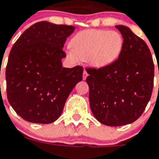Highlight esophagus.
<instances>
[{
    "label": "esophagus",
    "instance_id": "obj_1",
    "mask_svg": "<svg viewBox=\"0 0 159 159\" xmlns=\"http://www.w3.org/2000/svg\"><path fill=\"white\" fill-rule=\"evenodd\" d=\"M87 76H88V73H87L86 70H84V72H83V74H82V77H83V80H86V78L87 77Z\"/></svg>",
    "mask_w": 159,
    "mask_h": 159
}]
</instances>
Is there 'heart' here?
<instances>
[{
	"mask_svg": "<svg viewBox=\"0 0 159 159\" xmlns=\"http://www.w3.org/2000/svg\"><path fill=\"white\" fill-rule=\"evenodd\" d=\"M67 54L72 60L88 62L93 68L109 67L120 57L124 47V39L116 30H85L78 32L71 40Z\"/></svg>",
	"mask_w": 159,
	"mask_h": 159,
	"instance_id": "b5f03b06",
	"label": "heart"
}]
</instances>
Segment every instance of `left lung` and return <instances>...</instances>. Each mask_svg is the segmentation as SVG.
Listing matches in <instances>:
<instances>
[{"label":"left lung","mask_w":159,"mask_h":159,"mask_svg":"<svg viewBox=\"0 0 159 159\" xmlns=\"http://www.w3.org/2000/svg\"><path fill=\"white\" fill-rule=\"evenodd\" d=\"M124 39L120 57L109 67L87 68L91 110L100 123L121 126L144 111L153 87L154 64L144 41L125 25H116Z\"/></svg>","instance_id":"8db88e82"}]
</instances>
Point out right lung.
<instances>
[{"label": "right lung", "mask_w": 159, "mask_h": 159, "mask_svg": "<svg viewBox=\"0 0 159 159\" xmlns=\"http://www.w3.org/2000/svg\"><path fill=\"white\" fill-rule=\"evenodd\" d=\"M75 27L40 21L17 39L6 70L9 103L24 120L50 124L59 118L65 102L82 80L83 68L62 67V50Z\"/></svg>", "instance_id": "add662e5"}]
</instances>
